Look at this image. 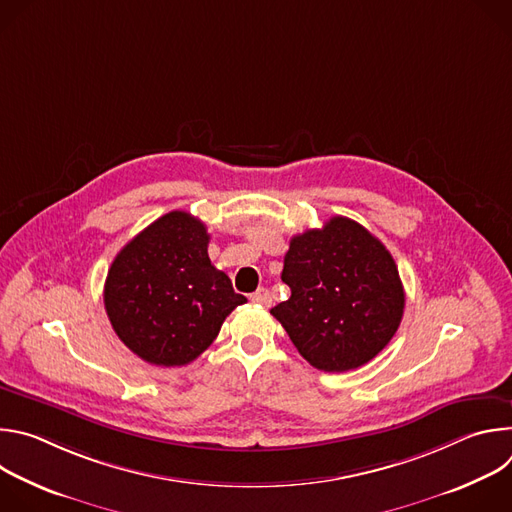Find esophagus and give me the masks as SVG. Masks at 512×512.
I'll list each match as a JSON object with an SVG mask.
<instances>
[{"mask_svg": "<svg viewBox=\"0 0 512 512\" xmlns=\"http://www.w3.org/2000/svg\"><path fill=\"white\" fill-rule=\"evenodd\" d=\"M251 302H255V304H259V306H271V294H269V289H265V287H259L255 294L251 296Z\"/></svg>", "mask_w": 512, "mask_h": 512, "instance_id": "34e87169", "label": "esophagus"}]
</instances>
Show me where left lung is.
Returning <instances> with one entry per match:
<instances>
[{
	"instance_id": "left-lung-1",
	"label": "left lung",
	"mask_w": 512,
	"mask_h": 512,
	"mask_svg": "<svg viewBox=\"0 0 512 512\" xmlns=\"http://www.w3.org/2000/svg\"><path fill=\"white\" fill-rule=\"evenodd\" d=\"M281 279L291 296L271 314L320 371L362 367L401 324L405 291L391 253L346 216L291 239Z\"/></svg>"
}]
</instances>
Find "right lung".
Wrapping results in <instances>:
<instances>
[{
  "mask_svg": "<svg viewBox=\"0 0 512 512\" xmlns=\"http://www.w3.org/2000/svg\"><path fill=\"white\" fill-rule=\"evenodd\" d=\"M206 225L172 210L133 237L113 259L105 310L119 340L156 367L198 358L245 296L208 259Z\"/></svg>",
  "mask_w": 512,
  "mask_h": 512,
  "instance_id": "obj_1",
  "label": "right lung"
}]
</instances>
